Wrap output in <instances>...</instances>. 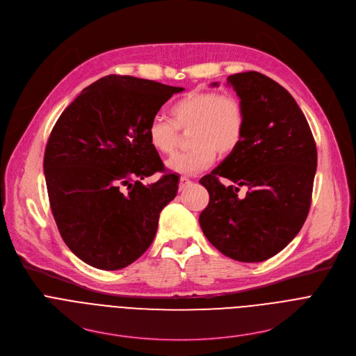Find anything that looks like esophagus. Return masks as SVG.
Returning <instances> with one entry per match:
<instances>
[{
    "instance_id": "esophagus-1",
    "label": "esophagus",
    "mask_w": 356,
    "mask_h": 356,
    "mask_svg": "<svg viewBox=\"0 0 356 356\" xmlns=\"http://www.w3.org/2000/svg\"><path fill=\"white\" fill-rule=\"evenodd\" d=\"M190 184H191V180H190L188 177H186V176L180 177V184H179L180 190H184V188H187Z\"/></svg>"
}]
</instances>
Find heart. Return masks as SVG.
I'll use <instances>...</instances> for the list:
<instances>
[{
    "instance_id": "1",
    "label": "heart",
    "mask_w": 356,
    "mask_h": 356,
    "mask_svg": "<svg viewBox=\"0 0 356 356\" xmlns=\"http://www.w3.org/2000/svg\"><path fill=\"white\" fill-rule=\"evenodd\" d=\"M170 120L155 117L147 125L149 145L162 155H170L177 145L179 129H190L187 152L168 162L177 175H194L216 161V152L227 156L241 145L246 129V113L241 99L217 91H191L170 107Z\"/></svg>"
}]
</instances>
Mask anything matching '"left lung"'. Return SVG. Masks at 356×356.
I'll use <instances>...</instances> for the list:
<instances>
[{
    "instance_id": "1",
    "label": "left lung",
    "mask_w": 356,
    "mask_h": 356,
    "mask_svg": "<svg viewBox=\"0 0 356 356\" xmlns=\"http://www.w3.org/2000/svg\"><path fill=\"white\" fill-rule=\"evenodd\" d=\"M246 113L241 145L200 179L210 202L200 227L225 257L264 262L286 248L306 221L317 169V147L291 94L258 72L228 77ZM217 86V83H213ZM233 181L224 186L219 177ZM247 187L243 197L237 195Z\"/></svg>"
}]
</instances>
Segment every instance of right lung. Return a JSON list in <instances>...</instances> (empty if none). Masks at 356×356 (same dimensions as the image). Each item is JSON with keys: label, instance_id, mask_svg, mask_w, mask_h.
<instances>
[{"label": "right lung", "instance_id": "obj_1", "mask_svg": "<svg viewBox=\"0 0 356 356\" xmlns=\"http://www.w3.org/2000/svg\"><path fill=\"white\" fill-rule=\"evenodd\" d=\"M183 87L110 74L86 87L50 132L43 170L50 210L74 255L118 270L154 242L159 214L176 197L179 177L140 181L165 166L146 129Z\"/></svg>", "mask_w": 356, "mask_h": 356}]
</instances>
